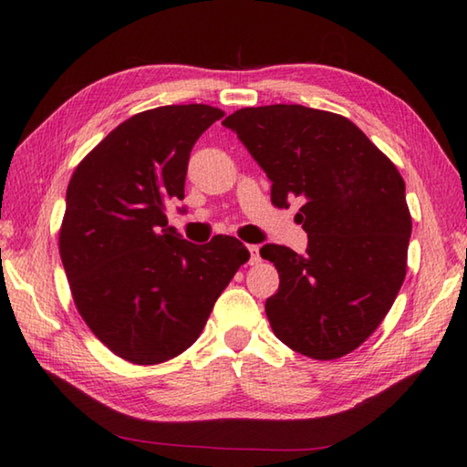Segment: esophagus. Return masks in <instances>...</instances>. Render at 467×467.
Returning <instances> with one entry per match:
<instances>
[{
    "label": "esophagus",
    "instance_id": "34e87169",
    "mask_svg": "<svg viewBox=\"0 0 467 467\" xmlns=\"http://www.w3.org/2000/svg\"><path fill=\"white\" fill-rule=\"evenodd\" d=\"M249 253H251V259H249V263H251V265H259V263H261L259 246H256V244H251V246H249Z\"/></svg>",
    "mask_w": 467,
    "mask_h": 467
}]
</instances>
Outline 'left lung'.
Here are the masks:
<instances>
[{"label": "left lung", "mask_w": 467, "mask_h": 467, "mask_svg": "<svg viewBox=\"0 0 467 467\" xmlns=\"http://www.w3.org/2000/svg\"><path fill=\"white\" fill-rule=\"evenodd\" d=\"M273 182L271 201L296 213L305 254L265 244L279 291L265 303L273 333L311 359L357 349L398 296L411 236L405 182L395 164L347 118L273 104L243 108L223 122Z\"/></svg>", "instance_id": "8db88e82"}]
</instances>
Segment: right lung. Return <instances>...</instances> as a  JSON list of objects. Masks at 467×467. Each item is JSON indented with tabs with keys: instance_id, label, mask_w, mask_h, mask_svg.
Listing matches in <instances>:
<instances>
[{
	"instance_id": "add662e5",
	"label": "right lung",
	"mask_w": 467,
	"mask_h": 467,
	"mask_svg": "<svg viewBox=\"0 0 467 467\" xmlns=\"http://www.w3.org/2000/svg\"><path fill=\"white\" fill-rule=\"evenodd\" d=\"M224 116L206 104L128 118L78 164L67 184L59 256L82 319L136 365L172 359L202 333L249 251L234 236L184 241L166 206L184 198L188 158Z\"/></svg>"
}]
</instances>
